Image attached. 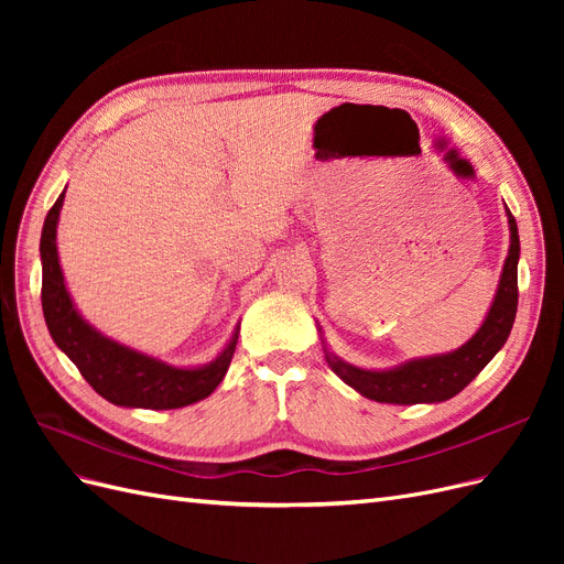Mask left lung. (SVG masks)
I'll list each match as a JSON object with an SVG mask.
<instances>
[{"label": "left lung", "instance_id": "1", "mask_svg": "<svg viewBox=\"0 0 564 564\" xmlns=\"http://www.w3.org/2000/svg\"><path fill=\"white\" fill-rule=\"evenodd\" d=\"M510 247L499 278L497 294L489 311L477 329L464 346L452 352H440L429 357H414V360L400 362L388 369H362L355 367L329 348L319 329L324 360L332 367L336 377L355 388L360 395L386 402V404H433L445 402L458 395L477 373H480L491 357L497 355L513 329L518 313V261H520V237L513 214L508 212Z\"/></svg>", "mask_w": 564, "mask_h": 564}]
</instances>
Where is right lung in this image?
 Returning a JSON list of instances; mask_svg holds the SVG:
<instances>
[{
    "label": "right lung",
    "instance_id": "1",
    "mask_svg": "<svg viewBox=\"0 0 564 564\" xmlns=\"http://www.w3.org/2000/svg\"><path fill=\"white\" fill-rule=\"evenodd\" d=\"M65 191L46 214L40 240L42 311L54 344L70 357L98 395L117 406L181 409L209 398L230 367L237 336H240V324L235 327L224 350L212 362L197 367L169 365L160 357L119 344V340L98 332L77 311L65 286L58 261L56 228Z\"/></svg>",
    "mask_w": 564,
    "mask_h": 564
}]
</instances>
